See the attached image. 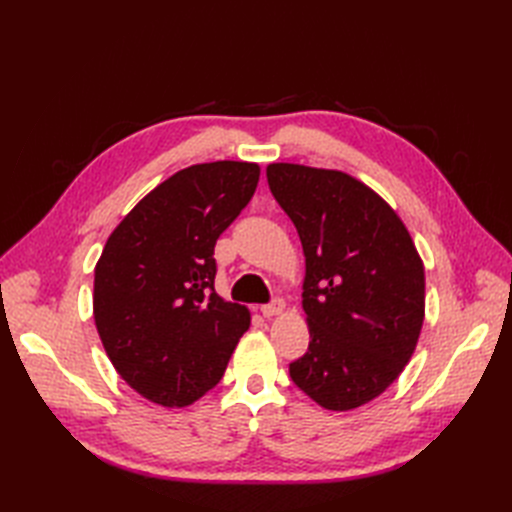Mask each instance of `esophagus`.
Masks as SVG:
<instances>
[{"mask_svg": "<svg viewBox=\"0 0 512 512\" xmlns=\"http://www.w3.org/2000/svg\"><path fill=\"white\" fill-rule=\"evenodd\" d=\"M284 307H286V303L282 299H275V301H271L267 305H262L260 312H262V316H265V318H273L277 314H282Z\"/></svg>", "mask_w": 512, "mask_h": 512, "instance_id": "1", "label": "esophagus"}]
</instances>
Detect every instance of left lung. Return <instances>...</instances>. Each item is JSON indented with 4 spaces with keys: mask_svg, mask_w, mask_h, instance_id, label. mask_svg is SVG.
<instances>
[{
    "mask_svg": "<svg viewBox=\"0 0 512 512\" xmlns=\"http://www.w3.org/2000/svg\"><path fill=\"white\" fill-rule=\"evenodd\" d=\"M267 181L305 256L309 348L290 378L322 408H361L412 359L425 320L423 260L393 207L342 170L273 162Z\"/></svg>",
    "mask_w": 512,
    "mask_h": 512,
    "instance_id": "obj_1",
    "label": "left lung"
}]
</instances>
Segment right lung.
I'll return each instance as SVG.
<instances>
[{
    "label": "right lung",
    "instance_id": "add662e5",
    "mask_svg": "<svg viewBox=\"0 0 512 512\" xmlns=\"http://www.w3.org/2000/svg\"><path fill=\"white\" fill-rule=\"evenodd\" d=\"M256 162H205L153 188L108 237L94 320L117 374L164 408H185L224 376L250 309L215 292L213 247L256 192Z\"/></svg>",
    "mask_w": 512,
    "mask_h": 512
}]
</instances>
